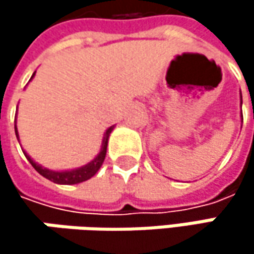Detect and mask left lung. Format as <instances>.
<instances>
[{
    "label": "left lung",
    "instance_id": "8db88e82",
    "mask_svg": "<svg viewBox=\"0 0 254 254\" xmlns=\"http://www.w3.org/2000/svg\"><path fill=\"white\" fill-rule=\"evenodd\" d=\"M241 104H243V101H241Z\"/></svg>",
    "mask_w": 254,
    "mask_h": 254
}]
</instances>
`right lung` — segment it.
Here are the masks:
<instances>
[{
    "label": "right lung",
    "mask_w": 254,
    "mask_h": 254,
    "mask_svg": "<svg viewBox=\"0 0 254 254\" xmlns=\"http://www.w3.org/2000/svg\"><path fill=\"white\" fill-rule=\"evenodd\" d=\"M33 75H35V73H33ZM33 75H32V77H33ZM32 77H30V79H32ZM113 127H115V125L110 127L106 130V133H104V136H103V142H101V150H100V153H98L89 163H86V165H83V166H80V168H76V169H70V171H53V169L44 168L42 165L36 163L26 151H23V153H25L26 159L29 160V163L35 168V171H36L39 175H42L44 178L50 179L51 182H54V184H62V185H73V184H79V182H83V181H86V179L94 177V175L98 172V169L101 168V165H103V162H104V159H106V153H107L109 136H110ZM14 130H16V136H17V139H19V132H17V127H16V125H14Z\"/></svg>",
    "instance_id": "1"
}]
</instances>
